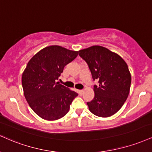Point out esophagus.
Instances as JSON below:
<instances>
[{
  "instance_id": "obj_1",
  "label": "esophagus",
  "mask_w": 152,
  "mask_h": 152,
  "mask_svg": "<svg viewBox=\"0 0 152 152\" xmlns=\"http://www.w3.org/2000/svg\"><path fill=\"white\" fill-rule=\"evenodd\" d=\"M78 94H79V95H81V96L83 94V90H78Z\"/></svg>"
}]
</instances>
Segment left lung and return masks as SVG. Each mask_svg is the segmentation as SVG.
I'll return each instance as SVG.
<instances>
[{
  "label": "left lung",
  "instance_id": "1",
  "mask_svg": "<svg viewBox=\"0 0 152 152\" xmlns=\"http://www.w3.org/2000/svg\"><path fill=\"white\" fill-rule=\"evenodd\" d=\"M88 65L95 85L94 98L87 105L95 115L107 118L115 114L128 97L131 74L123 58L101 46H92L78 51Z\"/></svg>",
  "mask_w": 152,
  "mask_h": 152
}]
</instances>
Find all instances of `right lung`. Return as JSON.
I'll return each mask as SVG.
<instances>
[{"label":"right lung","instance_id":"1","mask_svg":"<svg viewBox=\"0 0 152 152\" xmlns=\"http://www.w3.org/2000/svg\"><path fill=\"white\" fill-rule=\"evenodd\" d=\"M77 56L76 51L52 45L40 50L27 63L22 76L24 95L31 108L44 120L63 118L78 96L56 82L65 66Z\"/></svg>","mask_w":152,"mask_h":152}]
</instances>
